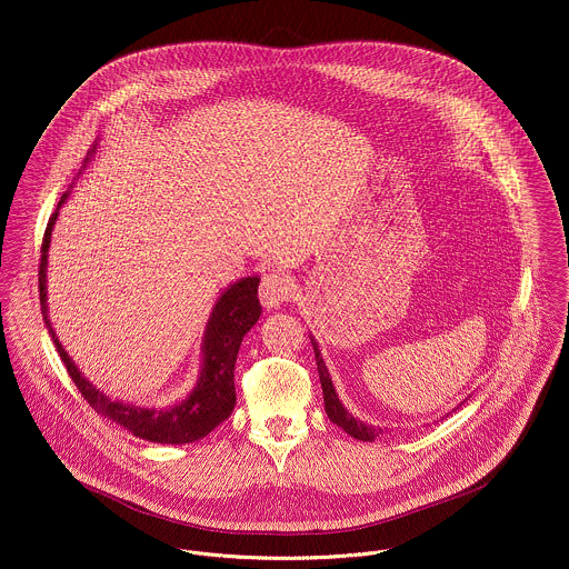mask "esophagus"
Returning <instances> with one entry per match:
<instances>
[{
	"label": "esophagus",
	"instance_id": "1",
	"mask_svg": "<svg viewBox=\"0 0 569 569\" xmlns=\"http://www.w3.org/2000/svg\"><path fill=\"white\" fill-rule=\"evenodd\" d=\"M295 283L283 272H267L260 281V302L264 309H277L292 297Z\"/></svg>",
	"mask_w": 569,
	"mask_h": 569
}]
</instances>
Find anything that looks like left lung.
<instances>
[{"mask_svg": "<svg viewBox=\"0 0 569 569\" xmlns=\"http://www.w3.org/2000/svg\"><path fill=\"white\" fill-rule=\"evenodd\" d=\"M309 339H311L313 352H316V365H318V373H320V381H322V392H325V407L328 418H330L337 427H341L346 433L352 435L353 439H360V441H376L383 431H381L379 427H373V425H367V422L358 420L353 413H350V411L343 407V403L339 401V395H337L335 386H332L330 373H328V369H326L325 358H322V352H320V346H318L316 337L309 335ZM457 407H455L452 411H457ZM446 416H448V413H446Z\"/></svg>", "mask_w": 569, "mask_h": 569, "instance_id": "obj_1", "label": "left lung"}]
</instances>
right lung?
Returning <instances> with one entry per match:
<instances>
[{
    "mask_svg": "<svg viewBox=\"0 0 569 569\" xmlns=\"http://www.w3.org/2000/svg\"><path fill=\"white\" fill-rule=\"evenodd\" d=\"M100 142H96L82 162V170L96 158ZM79 172V174H81ZM72 190L66 191L54 209L53 216L47 223L44 241H42V256H40V307L44 326L53 339L59 358L63 360L68 373L77 388L81 390L84 401L93 407L100 416L109 418L110 422L123 427L126 431L151 441V443H191L211 433L219 422H223L237 406V390H234V365L243 337L251 330V326L260 320L262 307L258 300V283L260 277H243L228 286L213 305L211 316L204 326L202 335V365L196 379V386L190 395L174 406L144 407L136 403H126L119 399H110L100 388H96L89 379L82 376L77 362L70 353L63 350L54 335L49 305H47V267H49V247L53 234L54 221L59 217V209L66 204Z\"/></svg>",
    "mask_w": 569,
    "mask_h": 569,
    "instance_id": "obj_1",
    "label": "right lung"
}]
</instances>
